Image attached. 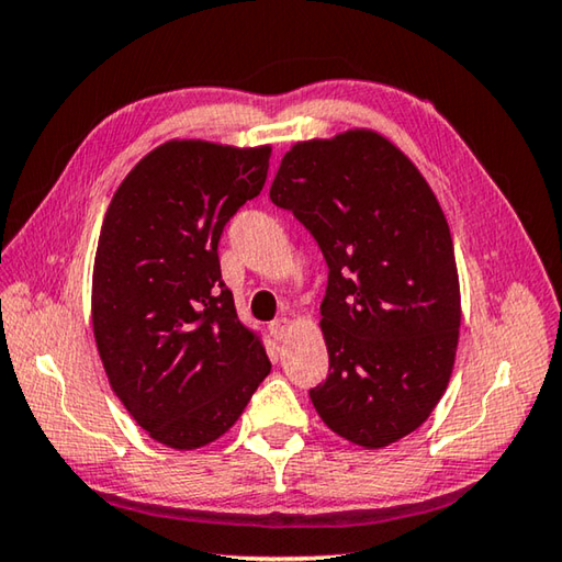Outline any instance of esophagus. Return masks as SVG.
Instances as JSON below:
<instances>
[{
    "label": "esophagus",
    "instance_id": "obj_1",
    "mask_svg": "<svg viewBox=\"0 0 562 562\" xmlns=\"http://www.w3.org/2000/svg\"><path fill=\"white\" fill-rule=\"evenodd\" d=\"M270 329H272V335L278 337V339H288L290 329H292V319H288V317H280V319H274L272 325H270Z\"/></svg>",
    "mask_w": 562,
    "mask_h": 562
}]
</instances>
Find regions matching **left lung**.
<instances>
[{
    "label": "left lung",
    "instance_id": "8db88e82",
    "mask_svg": "<svg viewBox=\"0 0 562 562\" xmlns=\"http://www.w3.org/2000/svg\"><path fill=\"white\" fill-rule=\"evenodd\" d=\"M270 201L307 227L329 268L317 414L364 449L404 439L439 404L459 347V270L434 190L392 140L355 128L294 144Z\"/></svg>",
    "mask_w": 562,
    "mask_h": 562
}]
</instances>
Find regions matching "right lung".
Instances as JSON below:
<instances>
[{
	"mask_svg": "<svg viewBox=\"0 0 562 562\" xmlns=\"http://www.w3.org/2000/svg\"><path fill=\"white\" fill-rule=\"evenodd\" d=\"M270 154L168 140L133 166L103 217L93 337L121 404L170 449L221 439L270 374L217 260L223 227L260 195Z\"/></svg>",
	"mask_w": 562,
	"mask_h": 562,
	"instance_id": "1",
	"label": "right lung"
}]
</instances>
